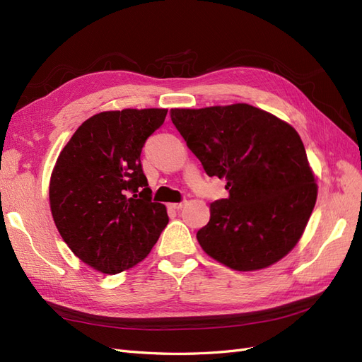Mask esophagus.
Here are the masks:
<instances>
[{"label":"esophagus","mask_w":362,"mask_h":362,"mask_svg":"<svg viewBox=\"0 0 362 362\" xmlns=\"http://www.w3.org/2000/svg\"><path fill=\"white\" fill-rule=\"evenodd\" d=\"M185 205V201L182 202H175V204H170V206L173 208V210H181V208Z\"/></svg>","instance_id":"34e87169"}]
</instances>
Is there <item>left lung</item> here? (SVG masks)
<instances>
[{
    "instance_id": "8db88e82",
    "label": "left lung",
    "mask_w": 362,
    "mask_h": 362,
    "mask_svg": "<svg viewBox=\"0 0 362 362\" xmlns=\"http://www.w3.org/2000/svg\"><path fill=\"white\" fill-rule=\"evenodd\" d=\"M170 119L208 177L225 178L229 196L210 206L196 238L234 270H258L299 242L317 184L296 129L249 104L172 108Z\"/></svg>"
}]
</instances>
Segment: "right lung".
I'll return each mask as SVG.
<instances>
[{"mask_svg": "<svg viewBox=\"0 0 362 362\" xmlns=\"http://www.w3.org/2000/svg\"><path fill=\"white\" fill-rule=\"evenodd\" d=\"M164 108H125L87 119L63 148L51 175L49 202L62 238L86 264L116 275L144 259L169 217L152 202L141 148Z\"/></svg>", "mask_w": 362, "mask_h": 362, "instance_id": "1", "label": "right lung"}]
</instances>
